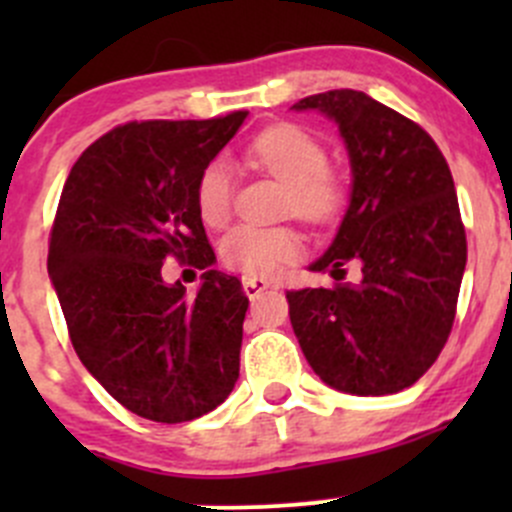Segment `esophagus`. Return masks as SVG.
<instances>
[{
  "label": "esophagus",
  "mask_w": 512,
  "mask_h": 512,
  "mask_svg": "<svg viewBox=\"0 0 512 512\" xmlns=\"http://www.w3.org/2000/svg\"><path fill=\"white\" fill-rule=\"evenodd\" d=\"M267 287H270V282L262 280V277H255V275H245V277H242V289H245V294L250 299L260 297V294L265 292Z\"/></svg>",
  "instance_id": "obj_1"
}]
</instances>
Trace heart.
<instances>
[{
    "mask_svg": "<svg viewBox=\"0 0 512 512\" xmlns=\"http://www.w3.org/2000/svg\"><path fill=\"white\" fill-rule=\"evenodd\" d=\"M250 156L289 185L287 213L309 225H329L347 205V185L337 173L327 170L329 153L312 133L297 126H272L252 141ZM230 163L210 160L195 183V208L205 225L223 227L232 213ZM302 250L299 235L289 227L240 225L220 245L223 262L245 275L267 277L292 262Z\"/></svg>",
    "mask_w": 512,
    "mask_h": 512,
    "instance_id": "1",
    "label": "heart"
}]
</instances>
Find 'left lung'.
Returning <instances> with one entry per match:
<instances>
[{"mask_svg": "<svg viewBox=\"0 0 512 512\" xmlns=\"http://www.w3.org/2000/svg\"><path fill=\"white\" fill-rule=\"evenodd\" d=\"M332 118L352 165L349 208L314 272L332 289L287 292L289 319L314 374L354 396L399 394L441 354L466 270L456 185L433 138L364 91L294 103ZM356 261L362 280L338 282Z\"/></svg>", "mask_w": 512, "mask_h": 512, "instance_id": "8db88e82", "label": "left lung"}]
</instances>
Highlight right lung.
<instances>
[{
  "instance_id": "right-lung-1",
  "label": "right lung",
  "mask_w": 512,
  "mask_h": 512,
  "mask_svg": "<svg viewBox=\"0 0 512 512\" xmlns=\"http://www.w3.org/2000/svg\"><path fill=\"white\" fill-rule=\"evenodd\" d=\"M247 111L210 121L126 123L71 168L49 240V275L71 344L133 414L183 423L218 409L240 376L250 299L213 270L195 183ZM168 256L205 269L193 300L165 286Z\"/></svg>"
}]
</instances>
